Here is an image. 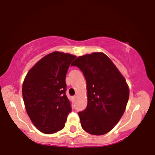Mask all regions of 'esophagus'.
Here are the masks:
<instances>
[{"instance_id":"esophagus-1","label":"esophagus","mask_w":155,"mask_h":155,"mask_svg":"<svg viewBox=\"0 0 155 155\" xmlns=\"http://www.w3.org/2000/svg\"><path fill=\"white\" fill-rule=\"evenodd\" d=\"M73 99H76V96H74Z\"/></svg>"}]
</instances>
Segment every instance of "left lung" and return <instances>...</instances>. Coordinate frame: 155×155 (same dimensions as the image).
<instances>
[{
  "label": "left lung",
  "instance_id": "8db88e82",
  "mask_svg": "<svg viewBox=\"0 0 155 155\" xmlns=\"http://www.w3.org/2000/svg\"><path fill=\"white\" fill-rule=\"evenodd\" d=\"M72 66L80 68L87 81V107L79 112L81 127L90 134H107L126 109L130 97L126 80L101 52L79 56Z\"/></svg>",
  "mask_w": 155,
  "mask_h": 155
}]
</instances>
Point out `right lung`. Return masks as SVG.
Returning a JSON list of instances; mask_svg holds the SVG:
<instances>
[{"label": "right lung", "instance_id": "add662e5", "mask_svg": "<svg viewBox=\"0 0 155 155\" xmlns=\"http://www.w3.org/2000/svg\"><path fill=\"white\" fill-rule=\"evenodd\" d=\"M76 56L54 51L39 60L29 70L22 87L29 118L44 134L63 130L71 103L66 95V75Z\"/></svg>", "mask_w": 155, "mask_h": 155}]
</instances>
